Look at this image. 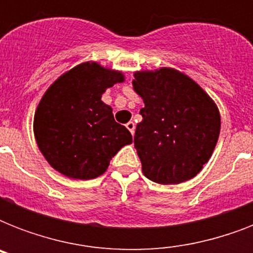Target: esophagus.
Instances as JSON below:
<instances>
[{
  "instance_id": "obj_1",
  "label": "esophagus",
  "mask_w": 253,
  "mask_h": 253,
  "mask_svg": "<svg viewBox=\"0 0 253 253\" xmlns=\"http://www.w3.org/2000/svg\"><path fill=\"white\" fill-rule=\"evenodd\" d=\"M126 127H127V128H128V131H130L131 134L134 135V132H135V123L132 122V121H130V122H128L126 125Z\"/></svg>"
}]
</instances>
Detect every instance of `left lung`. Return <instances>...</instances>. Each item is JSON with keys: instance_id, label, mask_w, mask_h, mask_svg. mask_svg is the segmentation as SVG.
<instances>
[{"instance_id": "8db88e82", "label": "left lung", "mask_w": 253, "mask_h": 253, "mask_svg": "<svg viewBox=\"0 0 253 253\" xmlns=\"http://www.w3.org/2000/svg\"><path fill=\"white\" fill-rule=\"evenodd\" d=\"M132 85L144 102L134 136L144 176L163 185L193 178L218 142L220 115L215 103L176 69L135 73Z\"/></svg>"}]
</instances>
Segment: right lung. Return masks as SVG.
Listing matches in <instances>:
<instances>
[{
	"instance_id": "obj_1",
	"label": "right lung",
	"mask_w": 253,
	"mask_h": 253,
	"mask_svg": "<svg viewBox=\"0 0 253 253\" xmlns=\"http://www.w3.org/2000/svg\"><path fill=\"white\" fill-rule=\"evenodd\" d=\"M125 80L121 72L84 63L59 77L39 102L34 132L49 166L65 176L90 180L101 176L131 132L115 122L103 91Z\"/></svg>"
}]
</instances>
